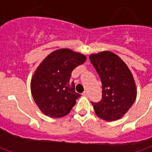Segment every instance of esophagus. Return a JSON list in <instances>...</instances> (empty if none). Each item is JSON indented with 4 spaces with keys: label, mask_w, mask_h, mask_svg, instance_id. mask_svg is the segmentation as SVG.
<instances>
[{
    "label": "esophagus",
    "mask_w": 152,
    "mask_h": 152,
    "mask_svg": "<svg viewBox=\"0 0 152 152\" xmlns=\"http://www.w3.org/2000/svg\"><path fill=\"white\" fill-rule=\"evenodd\" d=\"M82 95L85 96V97H88V92H87V91H84L83 93H82Z\"/></svg>",
    "instance_id": "1"
}]
</instances>
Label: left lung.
I'll return each instance as SVG.
<instances>
[{
  "instance_id": "8db88e82",
  "label": "left lung",
  "mask_w": 152,
  "mask_h": 152,
  "mask_svg": "<svg viewBox=\"0 0 152 152\" xmlns=\"http://www.w3.org/2000/svg\"><path fill=\"white\" fill-rule=\"evenodd\" d=\"M90 61L101 79L102 100L92 102L95 113L106 121L122 118L136 98V86L126 64L109 51L91 55Z\"/></svg>"
}]
</instances>
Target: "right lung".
Returning <instances> with one entry per match:
<instances>
[{"instance_id":"add662e5","label":"right lung","mask_w":152,"mask_h":152,"mask_svg":"<svg viewBox=\"0 0 152 152\" xmlns=\"http://www.w3.org/2000/svg\"><path fill=\"white\" fill-rule=\"evenodd\" d=\"M86 61V57L69 49L55 50L42 61L31 81L34 102L45 115L61 118L75 106L81 94L70 81L71 72Z\"/></svg>"}]
</instances>
